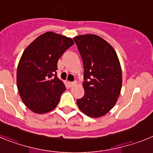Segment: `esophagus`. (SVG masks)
<instances>
[{"mask_svg": "<svg viewBox=\"0 0 153 153\" xmlns=\"http://www.w3.org/2000/svg\"><path fill=\"white\" fill-rule=\"evenodd\" d=\"M76 83V82H68V85L70 86V87L74 86V85H75Z\"/></svg>", "mask_w": 153, "mask_h": 153, "instance_id": "obj_1", "label": "esophagus"}]
</instances>
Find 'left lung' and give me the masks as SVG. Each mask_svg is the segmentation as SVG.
I'll use <instances>...</instances> for the list:
<instances>
[{"label": "left lung", "instance_id": "8db88e82", "mask_svg": "<svg viewBox=\"0 0 153 153\" xmlns=\"http://www.w3.org/2000/svg\"><path fill=\"white\" fill-rule=\"evenodd\" d=\"M84 67L83 98L76 103L93 118L106 115L117 103L122 88V69L117 52L107 41L95 34L74 37Z\"/></svg>", "mask_w": 153, "mask_h": 153}]
</instances>
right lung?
Masks as SVG:
<instances>
[{
	"instance_id": "obj_1",
	"label": "right lung",
	"mask_w": 153,
	"mask_h": 153,
	"mask_svg": "<svg viewBox=\"0 0 153 153\" xmlns=\"http://www.w3.org/2000/svg\"><path fill=\"white\" fill-rule=\"evenodd\" d=\"M74 44L70 37L48 31L24 50L17 66V86L22 101L33 113H48L60 102L66 87L56 75L57 61Z\"/></svg>"
}]
</instances>
